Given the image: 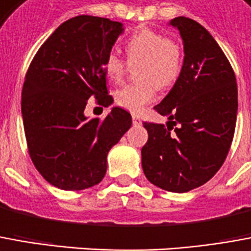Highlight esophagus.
<instances>
[{
  "instance_id": "1",
  "label": "esophagus",
  "mask_w": 251,
  "mask_h": 251,
  "mask_svg": "<svg viewBox=\"0 0 251 251\" xmlns=\"http://www.w3.org/2000/svg\"><path fill=\"white\" fill-rule=\"evenodd\" d=\"M131 121H133V125H141V120H140V117H137V115H133Z\"/></svg>"
}]
</instances>
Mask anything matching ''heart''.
Segmentation results:
<instances>
[{
	"label": "heart",
	"instance_id": "b5f03b06",
	"mask_svg": "<svg viewBox=\"0 0 251 251\" xmlns=\"http://www.w3.org/2000/svg\"><path fill=\"white\" fill-rule=\"evenodd\" d=\"M125 51L127 64H139L136 68L138 81L118 89L114 99L120 107L138 114L155 100L157 89L168 88L178 80L183 52L176 40L152 28H141L131 34L125 42ZM127 64L117 52H108L103 62L106 77L120 83L127 72Z\"/></svg>",
	"mask_w": 251,
	"mask_h": 251
}]
</instances>
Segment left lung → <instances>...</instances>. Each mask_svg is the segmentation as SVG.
<instances>
[{"instance_id": "left-lung-1", "label": "left lung", "mask_w": 251, "mask_h": 251, "mask_svg": "<svg viewBox=\"0 0 251 251\" xmlns=\"http://www.w3.org/2000/svg\"><path fill=\"white\" fill-rule=\"evenodd\" d=\"M170 25L183 40V66L155 106L168 118L167 127L144 122L148 141L141 163L151 183L185 193L206 183L223 166L235 131L238 88L228 59L201 24L180 16Z\"/></svg>"}]
</instances>
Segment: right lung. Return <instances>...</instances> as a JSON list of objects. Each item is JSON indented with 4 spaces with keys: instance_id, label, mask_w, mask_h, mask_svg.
I'll return each instance as SVG.
<instances>
[{
    "instance_id": "1",
    "label": "right lung",
    "mask_w": 251,
    "mask_h": 251,
    "mask_svg": "<svg viewBox=\"0 0 251 251\" xmlns=\"http://www.w3.org/2000/svg\"><path fill=\"white\" fill-rule=\"evenodd\" d=\"M124 28L96 16L62 23L40 46L28 68L22 114L28 153L52 186L83 190L106 175L107 153L131 126V115L113 107L104 120H87L91 96L113 103L103 62Z\"/></svg>"
}]
</instances>
